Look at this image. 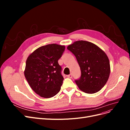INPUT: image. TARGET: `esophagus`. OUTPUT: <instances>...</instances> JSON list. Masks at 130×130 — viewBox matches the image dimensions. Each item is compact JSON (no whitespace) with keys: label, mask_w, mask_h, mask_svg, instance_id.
I'll use <instances>...</instances> for the list:
<instances>
[{"label":"esophagus","mask_w":130,"mask_h":130,"mask_svg":"<svg viewBox=\"0 0 130 130\" xmlns=\"http://www.w3.org/2000/svg\"><path fill=\"white\" fill-rule=\"evenodd\" d=\"M67 77L70 78H72V74H69V75H67Z\"/></svg>","instance_id":"1"}]
</instances>
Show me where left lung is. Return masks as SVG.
Here are the masks:
<instances>
[{
  "mask_svg": "<svg viewBox=\"0 0 130 130\" xmlns=\"http://www.w3.org/2000/svg\"><path fill=\"white\" fill-rule=\"evenodd\" d=\"M75 56L81 72L76 85L85 93L99 92L107 82L110 74V64L107 55L94 43L77 41L67 46Z\"/></svg>",
  "mask_w": 130,
  "mask_h": 130,
  "instance_id": "obj_1",
  "label": "left lung"
}]
</instances>
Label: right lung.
I'll use <instances>...</instances> for the list:
<instances>
[{
    "mask_svg": "<svg viewBox=\"0 0 130 130\" xmlns=\"http://www.w3.org/2000/svg\"><path fill=\"white\" fill-rule=\"evenodd\" d=\"M64 49V45L48 44L37 48L27 58L25 77L40 96L52 98L60 92L64 78L58 60Z\"/></svg>",
    "mask_w": 130,
    "mask_h": 130,
    "instance_id": "obj_1",
    "label": "right lung"
}]
</instances>
